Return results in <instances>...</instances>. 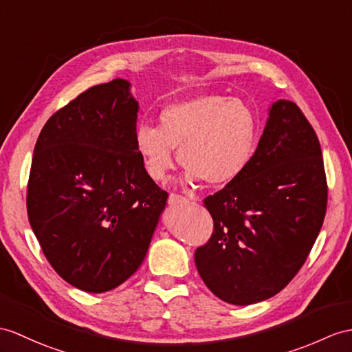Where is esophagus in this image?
Masks as SVG:
<instances>
[{
  "instance_id": "obj_1",
  "label": "esophagus",
  "mask_w": 352,
  "mask_h": 352,
  "mask_svg": "<svg viewBox=\"0 0 352 352\" xmlns=\"http://www.w3.org/2000/svg\"><path fill=\"white\" fill-rule=\"evenodd\" d=\"M191 199H192V197H191ZM186 201H188V199H186V197H184V195L173 194V192H171V194L168 195V204H170V206L182 204V203H186Z\"/></svg>"
}]
</instances>
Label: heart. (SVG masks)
I'll use <instances>...</instances> for the list:
<instances>
[{"label": "heart", "mask_w": 352, "mask_h": 352, "mask_svg": "<svg viewBox=\"0 0 352 352\" xmlns=\"http://www.w3.org/2000/svg\"><path fill=\"white\" fill-rule=\"evenodd\" d=\"M256 130L254 111L245 101L199 96L166 106L160 111L158 126L140 124L134 144L153 181H166L179 148L188 184L204 179L222 186L234 182L251 164Z\"/></svg>", "instance_id": "obj_1"}]
</instances>
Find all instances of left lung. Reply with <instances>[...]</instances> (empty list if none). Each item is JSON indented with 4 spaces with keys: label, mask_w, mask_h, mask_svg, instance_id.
Here are the masks:
<instances>
[{
    "label": "left lung",
    "mask_w": 352,
    "mask_h": 352,
    "mask_svg": "<svg viewBox=\"0 0 352 352\" xmlns=\"http://www.w3.org/2000/svg\"><path fill=\"white\" fill-rule=\"evenodd\" d=\"M213 219L194 260L227 303L246 306L284 289L302 269L327 209L321 146L296 102L278 100L245 173L204 199Z\"/></svg>",
    "instance_id": "1"
}]
</instances>
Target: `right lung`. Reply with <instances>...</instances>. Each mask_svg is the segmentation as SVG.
Instances as JSON below:
<instances>
[{"label":"right lung","instance_id":"right-lung-1","mask_svg":"<svg viewBox=\"0 0 352 352\" xmlns=\"http://www.w3.org/2000/svg\"><path fill=\"white\" fill-rule=\"evenodd\" d=\"M137 111L130 82L97 85L50 116L34 148L31 228L58 275L87 293L140 267L166 208L135 149Z\"/></svg>","mask_w":352,"mask_h":352}]
</instances>
